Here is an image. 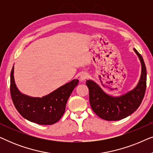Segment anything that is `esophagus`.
<instances>
[{
    "label": "esophagus",
    "mask_w": 153,
    "mask_h": 153,
    "mask_svg": "<svg viewBox=\"0 0 153 153\" xmlns=\"http://www.w3.org/2000/svg\"><path fill=\"white\" fill-rule=\"evenodd\" d=\"M88 78V74L87 73H82L80 76V81H84L85 79H87Z\"/></svg>",
    "instance_id": "obj_1"
}]
</instances>
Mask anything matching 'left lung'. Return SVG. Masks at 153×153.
I'll return each instance as SVG.
<instances>
[{"label":"left lung","mask_w":153,"mask_h":153,"mask_svg":"<svg viewBox=\"0 0 153 153\" xmlns=\"http://www.w3.org/2000/svg\"><path fill=\"white\" fill-rule=\"evenodd\" d=\"M134 51L141 62V74L137 86L131 91L123 95L114 97L104 91L94 81H86L92 109L104 120L116 121L126 118L139 108L143 99L146 89V68L141 54L136 49H134Z\"/></svg>","instance_id":"left-lung-1"}]
</instances>
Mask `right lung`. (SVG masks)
Masks as SVG:
<instances>
[{
    "label": "right lung",
    "mask_w": 153,
    "mask_h": 153,
    "mask_svg": "<svg viewBox=\"0 0 153 153\" xmlns=\"http://www.w3.org/2000/svg\"><path fill=\"white\" fill-rule=\"evenodd\" d=\"M78 83V79H74L42 97H30L21 93L16 87L13 66L10 74V93L14 106L25 119L39 125H53L62 116L68 98Z\"/></svg>",
    "instance_id": "add662e5"
}]
</instances>
